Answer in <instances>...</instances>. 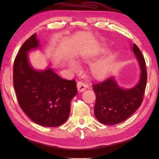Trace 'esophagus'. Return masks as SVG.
<instances>
[{
	"mask_svg": "<svg viewBox=\"0 0 159 159\" xmlns=\"http://www.w3.org/2000/svg\"><path fill=\"white\" fill-rule=\"evenodd\" d=\"M77 89L79 92H83L86 89V85L82 81H79L77 83Z\"/></svg>",
	"mask_w": 159,
	"mask_h": 159,
	"instance_id": "1",
	"label": "esophagus"
}]
</instances>
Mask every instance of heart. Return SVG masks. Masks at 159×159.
I'll return each instance as SVG.
<instances>
[{
  "instance_id": "b5f03b06",
  "label": "heart",
  "mask_w": 159,
  "mask_h": 159,
  "mask_svg": "<svg viewBox=\"0 0 159 159\" xmlns=\"http://www.w3.org/2000/svg\"><path fill=\"white\" fill-rule=\"evenodd\" d=\"M83 61L90 62L91 59L89 57L83 56L81 58ZM116 61V56L114 54L111 53L105 57L100 60L94 65L91 69V74L92 76L96 80H102L107 78L112 70ZM70 66L75 71L79 70V66L75 62H71Z\"/></svg>"
}]
</instances>
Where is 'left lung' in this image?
Returning a JSON list of instances; mask_svg holds the SVG:
<instances>
[{"mask_svg": "<svg viewBox=\"0 0 159 159\" xmlns=\"http://www.w3.org/2000/svg\"><path fill=\"white\" fill-rule=\"evenodd\" d=\"M132 48L139 61L141 71L139 82L135 87L130 89H121L113 77L93 85L96 98L94 114L103 124L113 125L122 122L135 112L142 103L147 83L146 61L135 43Z\"/></svg>", "mask_w": 159, "mask_h": 159, "instance_id": "left-lung-1", "label": "left lung"}]
</instances>
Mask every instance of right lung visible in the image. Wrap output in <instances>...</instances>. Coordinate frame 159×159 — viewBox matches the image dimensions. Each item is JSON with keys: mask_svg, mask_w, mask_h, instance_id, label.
<instances>
[{"mask_svg": "<svg viewBox=\"0 0 159 159\" xmlns=\"http://www.w3.org/2000/svg\"><path fill=\"white\" fill-rule=\"evenodd\" d=\"M36 36L30 37L16 57L13 87L20 107L30 119L43 126L57 127L69 117L71 100L77 94L76 83L74 79H63L51 69L33 68L27 52L39 46Z\"/></svg>", "mask_w": 159, "mask_h": 159, "instance_id": "obj_1", "label": "right lung"}]
</instances>
